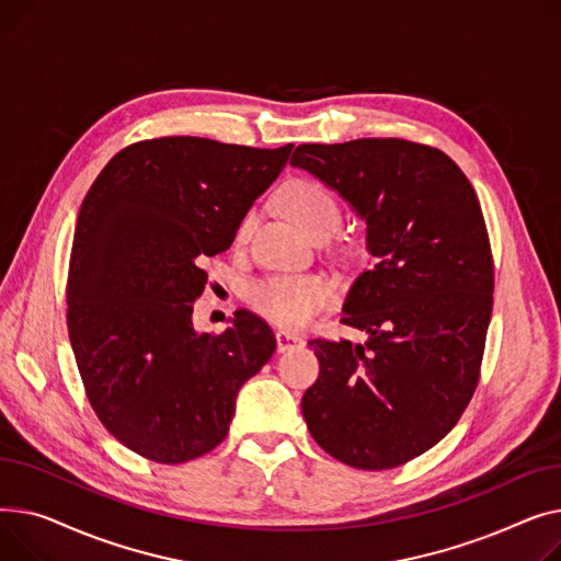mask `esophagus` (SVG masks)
<instances>
[{"mask_svg": "<svg viewBox=\"0 0 561 561\" xmlns=\"http://www.w3.org/2000/svg\"><path fill=\"white\" fill-rule=\"evenodd\" d=\"M304 344H306V342H304V337H299V335L287 333V331H278V333H276L278 353H287V351L299 348V346H304Z\"/></svg>", "mask_w": 561, "mask_h": 561, "instance_id": "esophagus-1", "label": "esophagus"}]
</instances>
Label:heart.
Masks as SVG:
<instances>
[{
	"label": "heart",
	"instance_id": "1",
	"mask_svg": "<svg viewBox=\"0 0 561 561\" xmlns=\"http://www.w3.org/2000/svg\"><path fill=\"white\" fill-rule=\"evenodd\" d=\"M283 208L306 236L335 233L340 226V204L335 194L312 179H296L283 190ZM253 226V213H247L238 226L244 238ZM251 306L283 328H301L333 301V289L321 276H272L257 280L249 289Z\"/></svg>",
	"mask_w": 561,
	"mask_h": 561
}]
</instances>
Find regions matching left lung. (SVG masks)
<instances>
[{"mask_svg": "<svg viewBox=\"0 0 561 561\" xmlns=\"http://www.w3.org/2000/svg\"><path fill=\"white\" fill-rule=\"evenodd\" d=\"M289 164L365 221L374 257L342 308L369 340H310L308 431L353 469L401 467L450 433L478 385L493 260L476 190L444 151L399 138L301 145Z\"/></svg>", "mask_w": 561, "mask_h": 561, "instance_id": "8db88e82", "label": "left lung"}]
</instances>
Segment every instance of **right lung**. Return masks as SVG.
Masks as SVG:
<instances>
[{"instance_id":"add662e5","label":"right lung","mask_w":561,"mask_h":561,"mask_svg":"<svg viewBox=\"0 0 561 561\" xmlns=\"http://www.w3.org/2000/svg\"><path fill=\"white\" fill-rule=\"evenodd\" d=\"M291 145L253 149L156 138L122 149L81 204L68 274V331L88 401L126 448L183 465L224 442L240 387L276 351L238 310L199 333L192 304L242 217L285 170Z\"/></svg>"}]
</instances>
